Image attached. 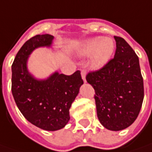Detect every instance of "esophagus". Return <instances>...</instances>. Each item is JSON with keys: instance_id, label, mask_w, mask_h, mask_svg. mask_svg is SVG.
I'll list each match as a JSON object with an SVG mask.
<instances>
[{"instance_id": "esophagus-1", "label": "esophagus", "mask_w": 152, "mask_h": 152, "mask_svg": "<svg viewBox=\"0 0 152 152\" xmlns=\"http://www.w3.org/2000/svg\"><path fill=\"white\" fill-rule=\"evenodd\" d=\"M80 75H81V78H82V80H84V82H86V71L82 70V71H81V72H80Z\"/></svg>"}]
</instances>
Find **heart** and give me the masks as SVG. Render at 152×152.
<instances>
[{
  "mask_svg": "<svg viewBox=\"0 0 152 152\" xmlns=\"http://www.w3.org/2000/svg\"><path fill=\"white\" fill-rule=\"evenodd\" d=\"M115 50V43L111 38L95 37L83 41L75 47L78 56H89L90 63L93 69L104 67L110 61Z\"/></svg>",
  "mask_w": 152,
  "mask_h": 152,
  "instance_id": "obj_1",
  "label": "heart"
}]
</instances>
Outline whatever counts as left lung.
<instances>
[{"label": "left lung", "mask_w": 152, "mask_h": 152, "mask_svg": "<svg viewBox=\"0 0 152 152\" xmlns=\"http://www.w3.org/2000/svg\"><path fill=\"white\" fill-rule=\"evenodd\" d=\"M114 38V59L101 70L89 73L86 80L96 91V113L101 124L117 132L130 126L137 118L144 86L138 56L123 38Z\"/></svg>", "instance_id": "8db88e82"}]
</instances>
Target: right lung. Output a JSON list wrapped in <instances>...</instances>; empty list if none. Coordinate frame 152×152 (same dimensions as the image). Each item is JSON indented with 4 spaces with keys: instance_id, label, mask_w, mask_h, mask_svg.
Wrapping results in <instances>:
<instances>
[{
    "instance_id": "right-lung-1",
    "label": "right lung",
    "mask_w": 152,
    "mask_h": 152,
    "mask_svg": "<svg viewBox=\"0 0 152 152\" xmlns=\"http://www.w3.org/2000/svg\"><path fill=\"white\" fill-rule=\"evenodd\" d=\"M53 40L48 34L31 38L17 52L11 66V91L18 109L34 126L50 132L68 123L69 110L83 85L79 71L71 76L56 71L44 79L29 72L31 54L40 47L52 48Z\"/></svg>"
}]
</instances>
